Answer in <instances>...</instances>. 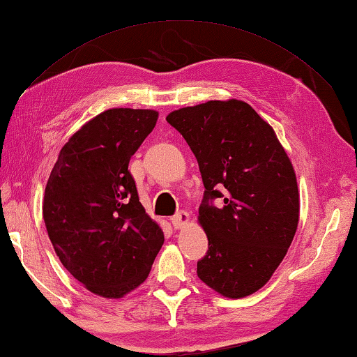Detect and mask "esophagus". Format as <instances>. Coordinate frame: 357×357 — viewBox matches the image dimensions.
Instances as JSON below:
<instances>
[{
  "instance_id": "34e87169",
  "label": "esophagus",
  "mask_w": 357,
  "mask_h": 357,
  "mask_svg": "<svg viewBox=\"0 0 357 357\" xmlns=\"http://www.w3.org/2000/svg\"><path fill=\"white\" fill-rule=\"evenodd\" d=\"M188 218H190V216H188V213L184 212V211H181V212L174 213L172 216V225H173L174 229H181V227H184L187 225Z\"/></svg>"
}]
</instances>
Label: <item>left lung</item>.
<instances>
[{
  "label": "left lung",
  "instance_id": "1",
  "mask_svg": "<svg viewBox=\"0 0 357 357\" xmlns=\"http://www.w3.org/2000/svg\"><path fill=\"white\" fill-rule=\"evenodd\" d=\"M167 122L190 146L206 188L198 220L208 250L198 277L229 298L254 294L282 263L298 225L288 155L271 125L241 100L181 108Z\"/></svg>",
  "mask_w": 357,
  "mask_h": 357
}]
</instances>
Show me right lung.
<instances>
[{
  "label": "right lung",
  "mask_w": 357,
  "mask_h": 357,
  "mask_svg": "<svg viewBox=\"0 0 357 357\" xmlns=\"http://www.w3.org/2000/svg\"><path fill=\"white\" fill-rule=\"evenodd\" d=\"M156 121L153 109L103 111L74 132L47 179L49 240L63 266L97 296L119 298L137 288L164 244L128 170Z\"/></svg>",
  "instance_id": "obj_1"
}]
</instances>
